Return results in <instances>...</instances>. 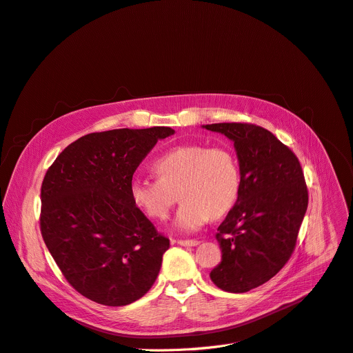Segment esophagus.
Listing matches in <instances>:
<instances>
[{
  "label": "esophagus",
  "mask_w": 353,
  "mask_h": 353,
  "mask_svg": "<svg viewBox=\"0 0 353 353\" xmlns=\"http://www.w3.org/2000/svg\"><path fill=\"white\" fill-rule=\"evenodd\" d=\"M177 243L181 245V247H196V245H199L201 242L196 239H179Z\"/></svg>",
  "instance_id": "esophagus-1"
}]
</instances>
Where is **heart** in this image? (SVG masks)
<instances>
[{
  "label": "heart",
  "mask_w": 353,
  "mask_h": 353,
  "mask_svg": "<svg viewBox=\"0 0 353 353\" xmlns=\"http://www.w3.org/2000/svg\"><path fill=\"white\" fill-rule=\"evenodd\" d=\"M152 170L157 180H131V201L147 218L164 221L179 189L183 205L174 223L181 232H193L210 218L223 216L239 194V165L234 152L225 147L177 145L152 163Z\"/></svg>",
  "instance_id": "obj_1"
}]
</instances>
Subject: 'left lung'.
Returning a JSON list of instances; mask_svg holds the SVG:
<instances>
[{
  "label": "left lung",
  "mask_w": 353,
  "mask_h": 353,
  "mask_svg": "<svg viewBox=\"0 0 353 353\" xmlns=\"http://www.w3.org/2000/svg\"><path fill=\"white\" fill-rule=\"evenodd\" d=\"M203 128L234 141L241 186L234 208L219 225L222 261L210 271L228 293L267 283L290 259L297 242L309 193L296 154L268 130L221 122Z\"/></svg>",
  "instance_id": "obj_1"
}]
</instances>
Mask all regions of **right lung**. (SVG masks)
I'll list each match as a JSON object with an SVG mask.
<instances>
[{"instance_id":"add662e5","label":"right lung","mask_w":353,"mask_h":353,"mask_svg":"<svg viewBox=\"0 0 353 353\" xmlns=\"http://www.w3.org/2000/svg\"><path fill=\"white\" fill-rule=\"evenodd\" d=\"M170 127L92 132L68 145L41 185L40 229L68 283L103 305H127L154 284L170 241L130 197L137 167Z\"/></svg>"}]
</instances>
